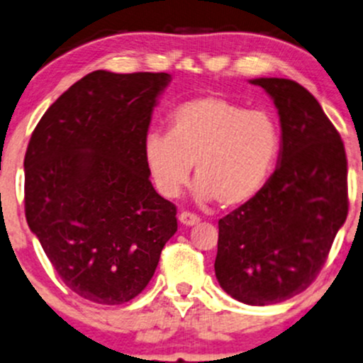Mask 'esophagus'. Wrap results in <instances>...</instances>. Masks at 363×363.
<instances>
[{
  "mask_svg": "<svg viewBox=\"0 0 363 363\" xmlns=\"http://www.w3.org/2000/svg\"><path fill=\"white\" fill-rule=\"evenodd\" d=\"M180 222L183 223V225H195V223H199L200 222V217H196L195 213H191V212H182L180 213Z\"/></svg>",
  "mask_w": 363,
  "mask_h": 363,
  "instance_id": "34e87169",
  "label": "esophagus"
}]
</instances>
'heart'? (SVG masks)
Returning a JSON list of instances; mask_svg holds the SVG:
<instances>
[{
	"label": "heart",
	"mask_w": 363,
	"mask_h": 363,
	"mask_svg": "<svg viewBox=\"0 0 363 363\" xmlns=\"http://www.w3.org/2000/svg\"><path fill=\"white\" fill-rule=\"evenodd\" d=\"M169 134L151 133L145 163L156 190L180 195L195 167L196 196L237 207L254 199L274 168L281 131L274 116L225 97L202 96L169 113Z\"/></svg>",
	"instance_id": "heart-1"
}]
</instances>
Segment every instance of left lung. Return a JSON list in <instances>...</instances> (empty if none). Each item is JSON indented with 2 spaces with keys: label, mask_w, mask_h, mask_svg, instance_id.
I'll list each match as a JSON object with an SVG mask.
<instances>
[{
  "label": "left lung",
  "mask_w": 363,
  "mask_h": 363,
  "mask_svg": "<svg viewBox=\"0 0 363 363\" xmlns=\"http://www.w3.org/2000/svg\"><path fill=\"white\" fill-rule=\"evenodd\" d=\"M274 101L281 153L262 190L218 220L216 276L245 305L266 306L305 291L347 220V155L318 101L289 79H254Z\"/></svg>",
  "instance_id": "8db88e82"
}]
</instances>
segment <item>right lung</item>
I'll list each match as a JSON object with an SVG mask.
<instances>
[{
  "instance_id": "add662e5",
  "label": "right lung",
  "mask_w": 363,
  "mask_h": 363,
  "mask_svg": "<svg viewBox=\"0 0 363 363\" xmlns=\"http://www.w3.org/2000/svg\"><path fill=\"white\" fill-rule=\"evenodd\" d=\"M164 72L96 70L62 94L31 133L25 216L67 288L123 305L146 288L178 229L156 194L145 141Z\"/></svg>"
}]
</instances>
